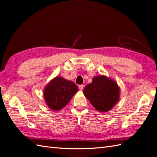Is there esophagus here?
Here are the masks:
<instances>
[{"label":"esophagus","mask_w":157,"mask_h":157,"mask_svg":"<svg viewBox=\"0 0 157 157\" xmlns=\"http://www.w3.org/2000/svg\"><path fill=\"white\" fill-rule=\"evenodd\" d=\"M78 88H79L80 90H82L83 88H84V85H83V84L78 85Z\"/></svg>","instance_id":"34e87169"}]
</instances>
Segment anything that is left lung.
Masks as SVG:
<instances>
[{
    "label": "left lung",
    "mask_w": 157,
    "mask_h": 157,
    "mask_svg": "<svg viewBox=\"0 0 157 157\" xmlns=\"http://www.w3.org/2000/svg\"><path fill=\"white\" fill-rule=\"evenodd\" d=\"M83 93L93 107L99 112H107L120 98V88L115 80L106 76H96L85 86Z\"/></svg>",
    "instance_id": "left-lung-1"
}]
</instances>
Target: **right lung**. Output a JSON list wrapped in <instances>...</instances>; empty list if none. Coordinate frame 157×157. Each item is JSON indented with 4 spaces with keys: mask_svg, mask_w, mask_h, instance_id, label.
<instances>
[{
    "mask_svg": "<svg viewBox=\"0 0 157 157\" xmlns=\"http://www.w3.org/2000/svg\"><path fill=\"white\" fill-rule=\"evenodd\" d=\"M78 90L77 86L73 82L56 77L46 86L44 98L51 109L59 111L67 105Z\"/></svg>",
    "mask_w": 157,
    "mask_h": 157,
    "instance_id": "obj_1",
    "label": "right lung"
}]
</instances>
